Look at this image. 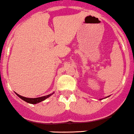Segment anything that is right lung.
<instances>
[{"instance_id": "right-lung-1", "label": "right lung", "mask_w": 134, "mask_h": 134, "mask_svg": "<svg viewBox=\"0 0 134 134\" xmlns=\"http://www.w3.org/2000/svg\"><path fill=\"white\" fill-rule=\"evenodd\" d=\"M15 94H17V96H19V97L21 99H22L23 100H24V101L26 102L29 103V104H38V103H40V102H41L43 101V100H45L46 99H47V98H49L50 96H51L53 94H54V92L50 94L47 95V96H42V97L36 98H29L23 97V96H21V95L17 94L16 92H15Z\"/></svg>"}]
</instances>
